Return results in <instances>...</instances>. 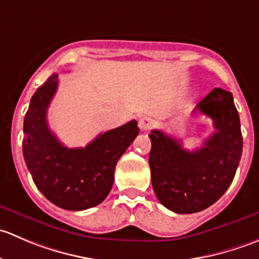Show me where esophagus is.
Returning <instances> with one entry per match:
<instances>
[{
    "label": "esophagus",
    "instance_id": "1",
    "mask_svg": "<svg viewBox=\"0 0 259 259\" xmlns=\"http://www.w3.org/2000/svg\"><path fill=\"white\" fill-rule=\"evenodd\" d=\"M154 125V120L149 116H143L140 117L139 120V127L143 132H146V130L151 129V126Z\"/></svg>",
    "mask_w": 259,
    "mask_h": 259
}]
</instances>
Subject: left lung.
Returning a JSON list of instances; mask_svg holds the SVG:
<instances>
[{
	"mask_svg": "<svg viewBox=\"0 0 259 259\" xmlns=\"http://www.w3.org/2000/svg\"><path fill=\"white\" fill-rule=\"evenodd\" d=\"M213 120L215 132L200 149L185 150L179 140L151 130L149 165L159 202L179 214L207 209L233 182L242 156L241 121L229 91L215 88L195 106Z\"/></svg>",
	"mask_w": 259,
	"mask_h": 259,
	"instance_id": "1",
	"label": "left lung"
}]
</instances>
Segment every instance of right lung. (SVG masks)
<instances>
[{
    "mask_svg": "<svg viewBox=\"0 0 259 259\" xmlns=\"http://www.w3.org/2000/svg\"><path fill=\"white\" fill-rule=\"evenodd\" d=\"M59 85L50 76L31 98L23 120L25 163L37 189L67 210L100 204L110 193L117 160L139 134L135 120L98 135L85 148L69 149L48 125V109Z\"/></svg>",
    "mask_w": 259,
    "mask_h": 259,
    "instance_id": "1",
    "label": "right lung"
}]
</instances>
